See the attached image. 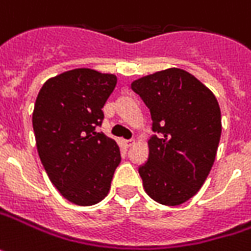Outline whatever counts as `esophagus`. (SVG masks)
Masks as SVG:
<instances>
[{
	"label": "esophagus",
	"instance_id": "34e87169",
	"mask_svg": "<svg viewBox=\"0 0 251 251\" xmlns=\"http://www.w3.org/2000/svg\"><path fill=\"white\" fill-rule=\"evenodd\" d=\"M133 143H134V140H125V146L126 147H130Z\"/></svg>",
	"mask_w": 251,
	"mask_h": 251
}]
</instances>
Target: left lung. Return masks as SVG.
<instances>
[{
    "instance_id": "1",
    "label": "left lung",
    "mask_w": 251,
    "mask_h": 251,
    "mask_svg": "<svg viewBox=\"0 0 251 251\" xmlns=\"http://www.w3.org/2000/svg\"><path fill=\"white\" fill-rule=\"evenodd\" d=\"M152 119L149 160L139 167L146 193L179 205L199 192L211 171L221 137L218 101L203 83L171 68L132 83Z\"/></svg>"
}]
</instances>
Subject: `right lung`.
<instances>
[{
  "mask_svg": "<svg viewBox=\"0 0 251 251\" xmlns=\"http://www.w3.org/2000/svg\"><path fill=\"white\" fill-rule=\"evenodd\" d=\"M117 76L74 69L43 84L33 111L41 164L58 192L77 205H93L108 195L121 162L117 143L96 132Z\"/></svg>",
  "mask_w": 251,
  "mask_h": 251,
  "instance_id": "1",
  "label": "right lung"
}]
</instances>
